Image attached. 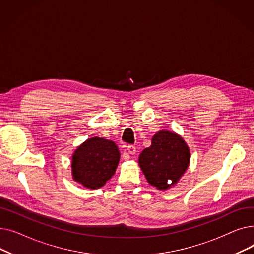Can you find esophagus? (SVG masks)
Returning a JSON list of instances; mask_svg holds the SVG:
<instances>
[{
    "mask_svg": "<svg viewBox=\"0 0 254 254\" xmlns=\"http://www.w3.org/2000/svg\"><path fill=\"white\" fill-rule=\"evenodd\" d=\"M127 150L128 152V154H135L136 151H137V149H136V147H135L134 145H127Z\"/></svg>",
    "mask_w": 254,
    "mask_h": 254,
    "instance_id": "esophagus-1",
    "label": "esophagus"
}]
</instances>
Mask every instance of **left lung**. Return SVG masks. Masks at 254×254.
Segmentation results:
<instances>
[{
  "label": "left lung",
  "instance_id": "left-lung-1",
  "mask_svg": "<svg viewBox=\"0 0 254 254\" xmlns=\"http://www.w3.org/2000/svg\"><path fill=\"white\" fill-rule=\"evenodd\" d=\"M190 161V151L182 137L164 129L157 131L150 147L140 153L139 166L149 184L166 190L179 181Z\"/></svg>",
  "mask_w": 254,
  "mask_h": 254
}]
</instances>
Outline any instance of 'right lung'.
<instances>
[{
    "label": "right lung",
    "mask_w": 254,
    "mask_h": 254,
    "mask_svg": "<svg viewBox=\"0 0 254 254\" xmlns=\"http://www.w3.org/2000/svg\"><path fill=\"white\" fill-rule=\"evenodd\" d=\"M119 158L113 141L99 137L87 139L73 153V179L89 190L100 189L114 175Z\"/></svg>",
    "instance_id": "add662e5"
}]
</instances>
